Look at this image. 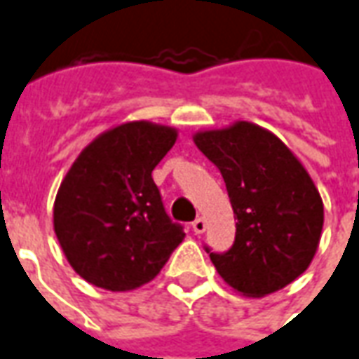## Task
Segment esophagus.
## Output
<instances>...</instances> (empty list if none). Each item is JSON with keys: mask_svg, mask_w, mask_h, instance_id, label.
Here are the masks:
<instances>
[{"mask_svg": "<svg viewBox=\"0 0 359 359\" xmlns=\"http://www.w3.org/2000/svg\"><path fill=\"white\" fill-rule=\"evenodd\" d=\"M192 231L196 233V235H200V233L205 231V222L204 217H196L194 222H192Z\"/></svg>", "mask_w": 359, "mask_h": 359, "instance_id": "1", "label": "esophagus"}]
</instances>
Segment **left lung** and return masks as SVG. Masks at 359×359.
<instances>
[{"label":"left lung","mask_w":359,"mask_h":359,"mask_svg":"<svg viewBox=\"0 0 359 359\" xmlns=\"http://www.w3.org/2000/svg\"><path fill=\"white\" fill-rule=\"evenodd\" d=\"M194 144L222 172L237 217L231 249L205 247L217 274L249 297L292 284L315 257L325 222L309 172L280 137L243 120L198 132Z\"/></svg>","instance_id":"8db88e82"}]
</instances>
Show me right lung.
<instances>
[{"instance_id": "obj_1", "label": "right lung", "mask_w": 359, "mask_h": 359, "mask_svg": "<svg viewBox=\"0 0 359 359\" xmlns=\"http://www.w3.org/2000/svg\"><path fill=\"white\" fill-rule=\"evenodd\" d=\"M175 142V128L120 124L93 140L62 180L54 231L67 262L89 284L136 290L182 243V225L167 215L151 177Z\"/></svg>"}]
</instances>
